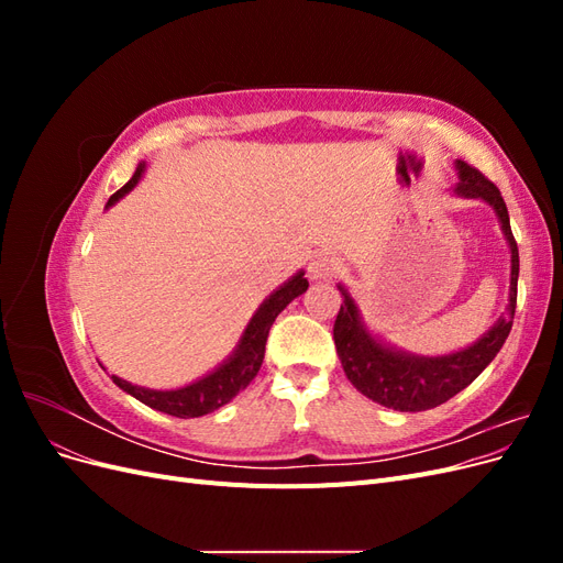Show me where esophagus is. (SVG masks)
Instances as JSON below:
<instances>
[{
  "instance_id": "34e87169",
  "label": "esophagus",
  "mask_w": 563,
  "mask_h": 563,
  "mask_svg": "<svg viewBox=\"0 0 563 563\" xmlns=\"http://www.w3.org/2000/svg\"><path fill=\"white\" fill-rule=\"evenodd\" d=\"M335 269H338V258H333V255L327 251H321L310 261L308 275L310 279H329Z\"/></svg>"
}]
</instances>
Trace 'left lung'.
I'll return each mask as SVG.
<instances>
[{
    "instance_id": "left-lung-1",
    "label": "left lung",
    "mask_w": 563,
    "mask_h": 563,
    "mask_svg": "<svg viewBox=\"0 0 563 563\" xmlns=\"http://www.w3.org/2000/svg\"><path fill=\"white\" fill-rule=\"evenodd\" d=\"M455 172L457 185L453 187V195L486 201L488 207L496 211L505 242L509 246V253H512V265H509L512 272H509V298L505 314L493 323L476 343L439 356L404 352L368 331L360 305H356V300L350 296L343 284H338V291L343 294V305H340V312L335 317L333 340L345 376L364 397L385 408H395V411L401 413L428 411V408H434L455 397L460 389H465L493 360H496V354L505 345L509 331H512L517 310L519 249L515 242L512 228H509L507 207L498 187L488 178H484L476 168L457 159Z\"/></svg>"
}]
</instances>
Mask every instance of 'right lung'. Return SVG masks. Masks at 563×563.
<instances>
[{
	"instance_id": "add662e5",
	"label": "right lung",
	"mask_w": 563,
	"mask_h": 563,
	"mask_svg": "<svg viewBox=\"0 0 563 563\" xmlns=\"http://www.w3.org/2000/svg\"><path fill=\"white\" fill-rule=\"evenodd\" d=\"M143 174H145V162L139 164L135 174L131 176V180L122 187V190H117L110 197L106 209H110L112 203L126 197L133 187L141 183ZM308 286L310 284H308V279H305V272L298 269L291 279H286L279 288H275V291H272L258 305V310L253 312L251 321L246 323V329L240 338V343H236V347L232 350L228 360L220 362L213 371L207 373V376L197 378L190 385L178 387V389H150V387L133 385L119 376H110V378L119 389H124L126 395L135 397L150 408H155V411L176 416V418L207 416V413L216 411V408L232 401L242 389L249 387V383L255 376H258L263 356H265V343H267L269 327L275 323L277 314L286 308L288 302L308 291Z\"/></svg>"
}]
</instances>
